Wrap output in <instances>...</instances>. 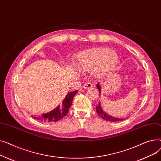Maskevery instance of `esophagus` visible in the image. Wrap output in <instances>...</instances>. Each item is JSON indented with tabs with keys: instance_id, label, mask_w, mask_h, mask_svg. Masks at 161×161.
<instances>
[{
	"instance_id": "1",
	"label": "esophagus",
	"mask_w": 161,
	"mask_h": 161,
	"mask_svg": "<svg viewBox=\"0 0 161 161\" xmlns=\"http://www.w3.org/2000/svg\"><path fill=\"white\" fill-rule=\"evenodd\" d=\"M92 87V83L91 82H87V83L84 84V86H83V88L86 89H89Z\"/></svg>"
}]
</instances>
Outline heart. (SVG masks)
<instances>
[{
    "label": "heart",
    "mask_w": 161,
    "mask_h": 161,
    "mask_svg": "<svg viewBox=\"0 0 161 161\" xmlns=\"http://www.w3.org/2000/svg\"><path fill=\"white\" fill-rule=\"evenodd\" d=\"M118 55L108 47H97L80 53L78 56V67L83 71L95 68V75L102 78L110 72L117 64Z\"/></svg>",
    "instance_id": "1"
}]
</instances>
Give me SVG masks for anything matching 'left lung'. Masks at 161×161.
I'll return each instance as SVG.
<instances>
[{
  "instance_id": "1",
  "label": "left lung",
  "mask_w": 161,
  "mask_h": 161,
  "mask_svg": "<svg viewBox=\"0 0 161 161\" xmlns=\"http://www.w3.org/2000/svg\"><path fill=\"white\" fill-rule=\"evenodd\" d=\"M97 89L100 91L99 92V94H100V92H101V86H100V83L97 84ZM96 110H97V114H98V115L101 118H103L104 120H106V121H108L117 122V121H122V120L125 119V117L124 118L115 117L110 115L109 114H108V113H106L105 111L103 110V109L102 106H101V104H100V102L98 103V104L96 106Z\"/></svg>"
}]
</instances>
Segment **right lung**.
<instances>
[{"label":"right lung","mask_w":161,"mask_h":161,"mask_svg":"<svg viewBox=\"0 0 161 161\" xmlns=\"http://www.w3.org/2000/svg\"><path fill=\"white\" fill-rule=\"evenodd\" d=\"M78 92V90L69 92L63 100L62 105L58 106L56 108L53 109L52 111L47 112L46 114H42L40 116L32 115V117L35 118V119L46 123L56 122L63 119L64 116L67 115L68 112H69V108L72 104L73 98Z\"/></svg>","instance_id":"right-lung-1"}]
</instances>
